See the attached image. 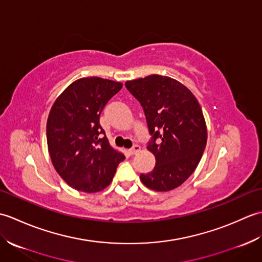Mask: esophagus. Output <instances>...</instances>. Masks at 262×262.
Here are the masks:
<instances>
[{"label": "esophagus", "mask_w": 262, "mask_h": 262, "mask_svg": "<svg viewBox=\"0 0 262 262\" xmlns=\"http://www.w3.org/2000/svg\"><path fill=\"white\" fill-rule=\"evenodd\" d=\"M140 151H141V146L134 145V146H133V147L129 149V154H130V155H135V154H137Z\"/></svg>", "instance_id": "esophagus-1"}]
</instances>
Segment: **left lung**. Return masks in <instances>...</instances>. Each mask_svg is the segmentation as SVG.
I'll return each mask as SVG.
<instances>
[{"mask_svg": "<svg viewBox=\"0 0 262 262\" xmlns=\"http://www.w3.org/2000/svg\"><path fill=\"white\" fill-rule=\"evenodd\" d=\"M143 107L152 140L147 149L155 166L141 180L155 191L181 186L197 168L207 143V128L196 97L180 82L153 74L125 83Z\"/></svg>", "mask_w": 262, "mask_h": 262, "instance_id": "8db88e82", "label": "left lung"}]
</instances>
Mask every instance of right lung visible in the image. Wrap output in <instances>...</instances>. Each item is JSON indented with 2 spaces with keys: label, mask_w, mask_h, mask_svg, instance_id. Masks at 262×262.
Wrapping results in <instances>:
<instances>
[{
  "label": "right lung",
  "mask_w": 262,
  "mask_h": 262,
  "mask_svg": "<svg viewBox=\"0 0 262 262\" xmlns=\"http://www.w3.org/2000/svg\"><path fill=\"white\" fill-rule=\"evenodd\" d=\"M121 88L120 82L83 77L66 88L51 109L46 133L49 155L57 173L76 190H103L125 159L110 146L99 121L104 105Z\"/></svg>",
  "instance_id": "add662e5"
}]
</instances>
